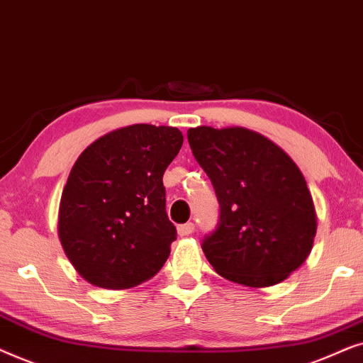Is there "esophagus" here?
Listing matches in <instances>:
<instances>
[{
  "label": "esophagus",
  "instance_id": "34e87169",
  "mask_svg": "<svg viewBox=\"0 0 363 363\" xmlns=\"http://www.w3.org/2000/svg\"><path fill=\"white\" fill-rule=\"evenodd\" d=\"M194 232V224L192 222H187V224H182L177 227V234L181 235V238H184V235H189Z\"/></svg>",
  "mask_w": 363,
  "mask_h": 363
}]
</instances>
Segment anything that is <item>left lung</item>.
<instances>
[{"mask_svg": "<svg viewBox=\"0 0 363 363\" xmlns=\"http://www.w3.org/2000/svg\"><path fill=\"white\" fill-rule=\"evenodd\" d=\"M187 139L220 206L217 229L202 240L207 260L240 286L282 282L306 262L317 232L301 169L282 147L245 128L199 125Z\"/></svg>", "mask_w": 363, "mask_h": 363, "instance_id": "8db88e82", "label": "left lung"}]
</instances>
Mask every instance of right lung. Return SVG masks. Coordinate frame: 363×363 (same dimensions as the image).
<instances>
[{
  "label": "right lung",
  "instance_id": "obj_1",
  "mask_svg": "<svg viewBox=\"0 0 363 363\" xmlns=\"http://www.w3.org/2000/svg\"><path fill=\"white\" fill-rule=\"evenodd\" d=\"M182 141L177 128L133 124L96 139L77 157L62 189L57 234L89 284L121 291L161 270L177 238L162 176Z\"/></svg>",
  "mask_w": 363,
  "mask_h": 363
}]
</instances>
